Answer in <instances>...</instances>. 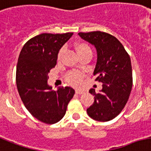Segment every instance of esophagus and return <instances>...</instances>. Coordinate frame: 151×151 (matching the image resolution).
I'll return each instance as SVG.
<instances>
[{"mask_svg": "<svg viewBox=\"0 0 151 151\" xmlns=\"http://www.w3.org/2000/svg\"><path fill=\"white\" fill-rule=\"evenodd\" d=\"M84 91L76 90V94H78V95H82V94H84Z\"/></svg>", "mask_w": 151, "mask_h": 151, "instance_id": "esophagus-1", "label": "esophagus"}]
</instances>
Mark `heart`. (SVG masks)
Returning <instances> with one entry per match:
<instances>
[{
  "label": "heart",
  "mask_w": 151,
  "mask_h": 151,
  "mask_svg": "<svg viewBox=\"0 0 151 151\" xmlns=\"http://www.w3.org/2000/svg\"><path fill=\"white\" fill-rule=\"evenodd\" d=\"M75 50L78 52V56H80L82 53L87 52H91L90 46H88V44L85 42H80V43L77 44L75 46ZM63 49L62 48L58 52L57 55V59L58 60H60L62 57H63ZM84 74L83 73L80 71H72L68 73L65 77V79L67 81V83H69L70 84H71L74 87H79L81 84H82V80L84 78Z\"/></svg>",
  "instance_id": "b5f03b06"
}]
</instances>
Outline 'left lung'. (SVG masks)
<instances>
[{"label": "left lung", "instance_id": "obj_1", "mask_svg": "<svg viewBox=\"0 0 151 151\" xmlns=\"http://www.w3.org/2000/svg\"><path fill=\"white\" fill-rule=\"evenodd\" d=\"M78 35L95 46L98 53L94 70L95 81L102 83V89L94 95V103L87 109L88 116L100 122L113 119L124 109L133 86L130 57L115 36L104 32H79Z\"/></svg>", "mask_w": 151, "mask_h": 151}]
</instances>
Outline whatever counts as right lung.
Masks as SVG:
<instances>
[{
    "label": "right lung",
    "instance_id": "right-lung-1",
    "mask_svg": "<svg viewBox=\"0 0 151 151\" xmlns=\"http://www.w3.org/2000/svg\"><path fill=\"white\" fill-rule=\"evenodd\" d=\"M73 33H42L32 38L22 49L16 68V84L27 110L46 124L64 116L75 91L70 87L56 91L47 84L48 73L56 64L59 50Z\"/></svg>",
    "mask_w": 151,
    "mask_h": 151
}]
</instances>
